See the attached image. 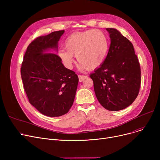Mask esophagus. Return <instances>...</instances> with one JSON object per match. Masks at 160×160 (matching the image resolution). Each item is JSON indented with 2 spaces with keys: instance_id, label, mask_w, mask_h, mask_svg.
Instances as JSON below:
<instances>
[{
  "instance_id": "esophagus-1",
  "label": "esophagus",
  "mask_w": 160,
  "mask_h": 160,
  "mask_svg": "<svg viewBox=\"0 0 160 160\" xmlns=\"http://www.w3.org/2000/svg\"><path fill=\"white\" fill-rule=\"evenodd\" d=\"M86 78V76L84 75H79L78 76V78H79V82H82L83 80H84V78Z\"/></svg>"
}]
</instances>
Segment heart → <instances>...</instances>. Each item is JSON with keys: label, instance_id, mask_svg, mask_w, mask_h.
<instances>
[{"label": "heart", "instance_id": "b5f03b06", "mask_svg": "<svg viewBox=\"0 0 160 160\" xmlns=\"http://www.w3.org/2000/svg\"><path fill=\"white\" fill-rule=\"evenodd\" d=\"M64 46L65 49L59 50L58 55L67 68H72L76 56L80 69H94L104 60L108 41L101 31L93 30L72 33L66 39Z\"/></svg>", "mask_w": 160, "mask_h": 160}]
</instances>
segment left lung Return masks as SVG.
Here are the masks:
<instances>
[{"label":"left lung","mask_w":160,"mask_h":160,"mask_svg":"<svg viewBox=\"0 0 160 160\" xmlns=\"http://www.w3.org/2000/svg\"><path fill=\"white\" fill-rule=\"evenodd\" d=\"M110 46L104 62L89 76L100 104L110 111H119L137 98L141 69L131 42L115 28H106Z\"/></svg>","instance_id":"obj_1"}]
</instances>
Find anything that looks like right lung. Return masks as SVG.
<instances>
[{"instance_id":"right-lung-1","label":"right lung","mask_w":160,"mask_h":160,"mask_svg":"<svg viewBox=\"0 0 160 160\" xmlns=\"http://www.w3.org/2000/svg\"><path fill=\"white\" fill-rule=\"evenodd\" d=\"M65 30L40 36L28 45L21 68V78L30 103L50 117L66 114L71 108L78 77L67 69L59 56L58 41Z\"/></svg>"}]
</instances>
